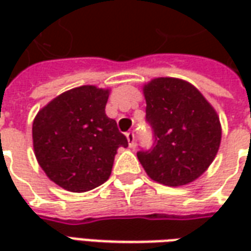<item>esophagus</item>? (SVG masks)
Masks as SVG:
<instances>
[{
  "label": "esophagus",
  "instance_id": "1",
  "mask_svg": "<svg viewBox=\"0 0 251 251\" xmlns=\"http://www.w3.org/2000/svg\"><path fill=\"white\" fill-rule=\"evenodd\" d=\"M126 138H127V142H129V147L130 148L134 147V141H136V136H134V133H133V131H129V133L126 134Z\"/></svg>",
  "mask_w": 251,
  "mask_h": 251
}]
</instances>
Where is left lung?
Listing matches in <instances>:
<instances>
[{"label": "left lung", "instance_id": "8db88e82", "mask_svg": "<svg viewBox=\"0 0 251 251\" xmlns=\"http://www.w3.org/2000/svg\"><path fill=\"white\" fill-rule=\"evenodd\" d=\"M142 91L154 145L137 157L148 176L160 184L192 183L219 151L222 126L215 109L194 84L177 77H154Z\"/></svg>", "mask_w": 251, "mask_h": 251}]
</instances>
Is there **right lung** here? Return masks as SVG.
I'll use <instances>...</instances> for the list:
<instances>
[{"mask_svg": "<svg viewBox=\"0 0 251 251\" xmlns=\"http://www.w3.org/2000/svg\"><path fill=\"white\" fill-rule=\"evenodd\" d=\"M109 88L80 86L57 95L36 114L32 125L37 163L59 187L86 192L111 175L118 148L126 137L104 107Z\"/></svg>", "mask_w": 251, "mask_h": 251, "instance_id": "add662e5", "label": "right lung"}]
</instances>
